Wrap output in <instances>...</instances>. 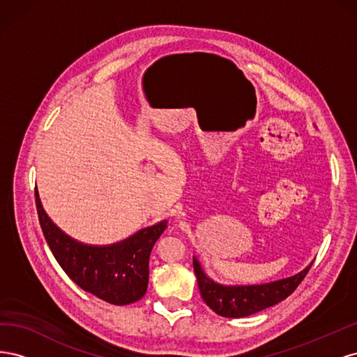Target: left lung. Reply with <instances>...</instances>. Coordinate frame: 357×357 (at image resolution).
Here are the masks:
<instances>
[{
    "instance_id": "obj_1",
    "label": "left lung",
    "mask_w": 357,
    "mask_h": 357,
    "mask_svg": "<svg viewBox=\"0 0 357 357\" xmlns=\"http://www.w3.org/2000/svg\"><path fill=\"white\" fill-rule=\"evenodd\" d=\"M312 262L301 273L277 280L273 283L252 286H223L205 275L197 257H193L201 296L215 314L229 319L252 316L257 311L273 307L295 291L310 271Z\"/></svg>"
}]
</instances>
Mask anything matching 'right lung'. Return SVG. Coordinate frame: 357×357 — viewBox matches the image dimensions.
I'll return each mask as SVG.
<instances>
[{
	"instance_id": "1",
	"label": "right lung",
	"mask_w": 357,
	"mask_h": 357,
	"mask_svg": "<svg viewBox=\"0 0 357 357\" xmlns=\"http://www.w3.org/2000/svg\"><path fill=\"white\" fill-rule=\"evenodd\" d=\"M36 205L50 250L75 284L113 305L132 304L144 296L149 283V257L167 228V220L138 231L121 243L88 245L73 240L49 219L37 189Z\"/></svg>"
}]
</instances>
